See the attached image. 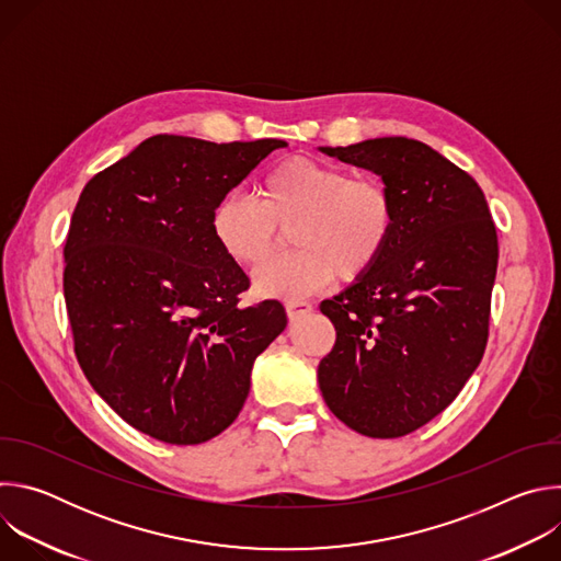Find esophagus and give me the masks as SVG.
<instances>
[{
	"label": "esophagus",
	"instance_id": "1",
	"mask_svg": "<svg viewBox=\"0 0 561 561\" xmlns=\"http://www.w3.org/2000/svg\"><path fill=\"white\" fill-rule=\"evenodd\" d=\"M310 310H312V304H310V301H304V299H288V301H286V312H288L290 322H295V319L308 314Z\"/></svg>",
	"mask_w": 561,
	"mask_h": 561
}]
</instances>
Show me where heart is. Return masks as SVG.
<instances>
[{"instance_id": "1", "label": "heart", "mask_w": 561, "mask_h": 561, "mask_svg": "<svg viewBox=\"0 0 561 561\" xmlns=\"http://www.w3.org/2000/svg\"><path fill=\"white\" fill-rule=\"evenodd\" d=\"M257 199L226 195L210 228L219 249L239 266H257L275 249L279 226L295 251L266 262L253 279L264 297H304L333 277L366 275L390 244L397 206L377 178H351L342 167L310 157L275 164L260 182Z\"/></svg>"}]
</instances>
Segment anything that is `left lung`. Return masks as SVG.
Instances as JSON below:
<instances>
[{
  "instance_id": "obj_1",
  "label": "left lung",
  "mask_w": 561,
  "mask_h": 561,
  "mask_svg": "<svg viewBox=\"0 0 561 561\" xmlns=\"http://www.w3.org/2000/svg\"><path fill=\"white\" fill-rule=\"evenodd\" d=\"M322 150L377 173L397 221L381 260L319 306L337 331L319 388L348 428L404 437L437 417L484 357L497 230L482 188L424 141L377 137Z\"/></svg>"
}]
</instances>
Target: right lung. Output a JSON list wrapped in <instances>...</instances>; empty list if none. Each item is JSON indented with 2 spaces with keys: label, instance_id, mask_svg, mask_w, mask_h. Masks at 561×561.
<instances>
[{
  "label": "right lung",
  "instance_id": "1",
  "mask_svg": "<svg viewBox=\"0 0 561 561\" xmlns=\"http://www.w3.org/2000/svg\"><path fill=\"white\" fill-rule=\"evenodd\" d=\"M284 146L154 135L79 195L64 247L75 355L104 402L159 442L226 431L255 357L288 324L277 299L239 304L251 282L210 228L215 206Z\"/></svg>",
  "mask_w": 561,
  "mask_h": 561
}]
</instances>
